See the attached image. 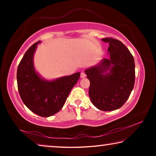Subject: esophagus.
<instances>
[{"mask_svg":"<svg viewBox=\"0 0 156 156\" xmlns=\"http://www.w3.org/2000/svg\"><path fill=\"white\" fill-rule=\"evenodd\" d=\"M80 77H81L82 78H85V77H86V74H85V73H84V72H81V73H80Z\"/></svg>","mask_w":156,"mask_h":156,"instance_id":"34e87169","label":"esophagus"}]
</instances>
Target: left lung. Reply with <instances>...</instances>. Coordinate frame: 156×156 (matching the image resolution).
I'll return each mask as SVG.
<instances>
[{"label": "left lung", "instance_id": "1", "mask_svg": "<svg viewBox=\"0 0 156 156\" xmlns=\"http://www.w3.org/2000/svg\"><path fill=\"white\" fill-rule=\"evenodd\" d=\"M102 41L109 43V58H104L100 64L86 69L85 73L90 81L91 102L98 109L109 112L119 109L130 96L135 83V62L121 41L113 38Z\"/></svg>", "mask_w": 156, "mask_h": 156}]
</instances>
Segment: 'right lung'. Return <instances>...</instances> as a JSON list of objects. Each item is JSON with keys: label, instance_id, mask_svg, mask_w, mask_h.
Listing matches in <instances>:
<instances>
[{"label": "right lung", "instance_id": "add662e5", "mask_svg": "<svg viewBox=\"0 0 156 156\" xmlns=\"http://www.w3.org/2000/svg\"><path fill=\"white\" fill-rule=\"evenodd\" d=\"M40 41L27 49L17 69V84L20 96L29 109L42 117L58 112L65 105L80 73L78 72L56 80L42 78L34 67V52Z\"/></svg>", "mask_w": 156, "mask_h": 156}]
</instances>
